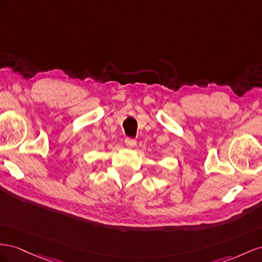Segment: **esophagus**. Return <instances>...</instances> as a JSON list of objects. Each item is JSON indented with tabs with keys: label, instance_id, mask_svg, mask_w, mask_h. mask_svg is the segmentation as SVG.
<instances>
[{
	"label": "esophagus",
	"instance_id": "34e87169",
	"mask_svg": "<svg viewBox=\"0 0 262 262\" xmlns=\"http://www.w3.org/2000/svg\"><path fill=\"white\" fill-rule=\"evenodd\" d=\"M125 145L128 148H134L136 146V140L132 138H126L125 139Z\"/></svg>",
	"mask_w": 262,
	"mask_h": 262
}]
</instances>
